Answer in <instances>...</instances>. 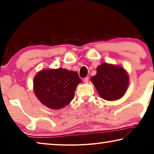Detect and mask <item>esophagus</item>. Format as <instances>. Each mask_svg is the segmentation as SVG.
<instances>
[{
	"mask_svg": "<svg viewBox=\"0 0 154 154\" xmlns=\"http://www.w3.org/2000/svg\"><path fill=\"white\" fill-rule=\"evenodd\" d=\"M83 82H84L85 83H88V82H89V77H85L84 79H83Z\"/></svg>",
	"mask_w": 154,
	"mask_h": 154,
	"instance_id": "obj_1",
	"label": "esophagus"
}]
</instances>
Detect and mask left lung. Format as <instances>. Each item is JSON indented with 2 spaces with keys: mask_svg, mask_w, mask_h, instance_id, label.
Segmentation results:
<instances>
[{
  "mask_svg": "<svg viewBox=\"0 0 154 154\" xmlns=\"http://www.w3.org/2000/svg\"><path fill=\"white\" fill-rule=\"evenodd\" d=\"M91 81L103 99L116 100L126 93L129 77L122 67L103 63L97 67L96 75Z\"/></svg>",
  "mask_w": 154,
  "mask_h": 154,
  "instance_id": "8db88e82",
  "label": "left lung"
}]
</instances>
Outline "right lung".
I'll use <instances>...</instances> for the list:
<instances>
[{
    "label": "right lung",
    "instance_id": "obj_1",
    "mask_svg": "<svg viewBox=\"0 0 154 154\" xmlns=\"http://www.w3.org/2000/svg\"><path fill=\"white\" fill-rule=\"evenodd\" d=\"M82 80L77 72L61 68L45 69L34 78V92L40 102L52 109L69 105Z\"/></svg>",
    "mask_w": 154,
    "mask_h": 154
}]
</instances>
